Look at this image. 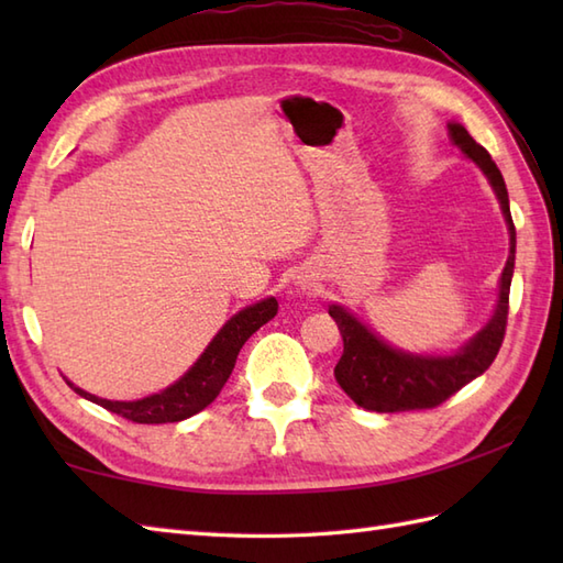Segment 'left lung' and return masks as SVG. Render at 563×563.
Listing matches in <instances>:
<instances>
[{
    "label": "left lung",
    "instance_id": "8db88e82",
    "mask_svg": "<svg viewBox=\"0 0 563 563\" xmlns=\"http://www.w3.org/2000/svg\"><path fill=\"white\" fill-rule=\"evenodd\" d=\"M448 130L454 145L486 174L488 184L496 190V198L508 224L510 256L504 273H500L498 305L492 321L454 355H413L391 349L389 343L377 339L373 331L363 327L349 309L331 305L329 314L339 324L343 336V355L336 367H333V375H336L341 389L367 411L394 413L440 406L464 385H470L472 379L486 373L488 365L496 361L500 343H504L506 336L508 295L512 268H516V224H512L510 218L506 181L496 162L492 159V154L466 133L464 125L450 123Z\"/></svg>",
    "mask_w": 563,
    "mask_h": 563
}]
</instances>
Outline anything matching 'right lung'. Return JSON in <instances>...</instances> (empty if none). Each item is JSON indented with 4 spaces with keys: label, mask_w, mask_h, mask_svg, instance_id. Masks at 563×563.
Instances as JSON below:
<instances>
[{
    "label": "right lung",
    "mask_w": 563,
    "mask_h": 563,
    "mask_svg": "<svg viewBox=\"0 0 563 563\" xmlns=\"http://www.w3.org/2000/svg\"><path fill=\"white\" fill-rule=\"evenodd\" d=\"M275 314H278V300H275V297H268V300H261L256 305L242 309V312L234 314L218 331V336L210 341L208 349L202 351V355L194 363V367H190L181 379L174 382L172 387H166L159 394H150L145 399L111 401V399L93 397V394L75 387L71 382H67V385L75 389L79 397L103 406L106 411L123 416L125 421H133V423L184 421V418H190L214 401V397H218L220 389L224 387V382L232 375L236 355L242 351V345L249 341L251 333H256L263 324H268Z\"/></svg>",
    "instance_id": "obj_1"
}]
</instances>
